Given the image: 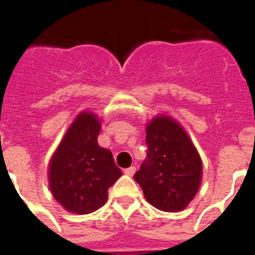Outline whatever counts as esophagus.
<instances>
[{
	"label": "esophagus",
	"mask_w": 255,
	"mask_h": 255,
	"mask_svg": "<svg viewBox=\"0 0 255 255\" xmlns=\"http://www.w3.org/2000/svg\"><path fill=\"white\" fill-rule=\"evenodd\" d=\"M135 171H136V168H135L134 166H131V167H129V168H125V171H124V172H125L128 176H132V175L135 173Z\"/></svg>",
	"instance_id": "esophagus-1"
}]
</instances>
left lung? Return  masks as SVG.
<instances>
[{"instance_id": "left-lung-1", "label": "left lung", "mask_w": 255, "mask_h": 255, "mask_svg": "<svg viewBox=\"0 0 255 255\" xmlns=\"http://www.w3.org/2000/svg\"><path fill=\"white\" fill-rule=\"evenodd\" d=\"M148 150L135 181L145 199L164 212L182 211L197 194L202 161L181 126L168 116H157L147 125Z\"/></svg>"}]
</instances>
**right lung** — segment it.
<instances>
[{
    "label": "right lung",
    "instance_id": "1",
    "mask_svg": "<svg viewBox=\"0 0 255 255\" xmlns=\"http://www.w3.org/2000/svg\"><path fill=\"white\" fill-rule=\"evenodd\" d=\"M101 123L92 112L79 114L52 157V194L66 211L87 215L107 202L108 189L123 175L108 149L98 145Z\"/></svg>",
    "mask_w": 255,
    "mask_h": 255
}]
</instances>
